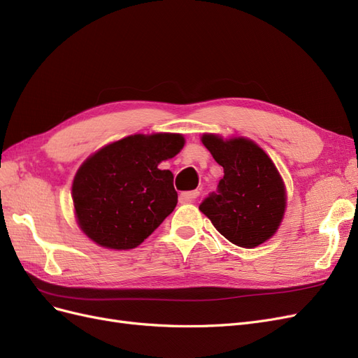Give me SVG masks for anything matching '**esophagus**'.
Wrapping results in <instances>:
<instances>
[{"label": "esophagus", "instance_id": "esophagus-1", "mask_svg": "<svg viewBox=\"0 0 358 358\" xmlns=\"http://www.w3.org/2000/svg\"><path fill=\"white\" fill-rule=\"evenodd\" d=\"M200 196L199 191H187V192H182L180 194V200L183 203H194Z\"/></svg>", "mask_w": 358, "mask_h": 358}]
</instances>
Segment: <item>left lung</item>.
Segmentation results:
<instances>
[{
	"label": "left lung",
	"mask_w": 358,
	"mask_h": 358,
	"mask_svg": "<svg viewBox=\"0 0 358 358\" xmlns=\"http://www.w3.org/2000/svg\"><path fill=\"white\" fill-rule=\"evenodd\" d=\"M201 143L222 166L224 178L200 210L237 246L251 249L267 242L278 231L287 208L285 183L273 161L245 137L206 133Z\"/></svg>",
	"instance_id": "1"
}]
</instances>
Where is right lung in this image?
<instances>
[{
	"mask_svg": "<svg viewBox=\"0 0 358 358\" xmlns=\"http://www.w3.org/2000/svg\"><path fill=\"white\" fill-rule=\"evenodd\" d=\"M183 145L182 134H134L86 158L71 187L79 229L107 249L137 248L176 208L173 173L158 166Z\"/></svg>",
	"mask_w": 358,
	"mask_h": 358,
	"instance_id": "obj_1",
	"label": "right lung"
}]
</instances>
